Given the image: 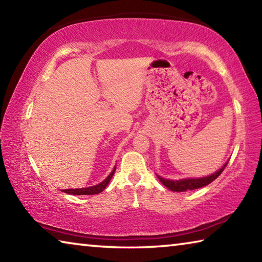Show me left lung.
I'll return each mask as SVG.
<instances>
[{"label": "left lung", "instance_id": "1", "mask_svg": "<svg viewBox=\"0 0 262 262\" xmlns=\"http://www.w3.org/2000/svg\"><path fill=\"white\" fill-rule=\"evenodd\" d=\"M228 165V162L224 164L223 167L220 168L219 171L215 172V173H212L211 176H208L205 177V178H199V179H183V180H167V179H164L161 178V177H158V179L161 180V183L166 186L168 189L173 190V192H185V190H192V189H198V188H201L203 186H207L209 185L211 181H214L217 177H219L223 170L225 168V166Z\"/></svg>", "mask_w": 262, "mask_h": 262}]
</instances>
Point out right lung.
<instances>
[{
  "label": "right lung",
  "mask_w": 262,
  "mask_h": 262,
  "mask_svg": "<svg viewBox=\"0 0 262 262\" xmlns=\"http://www.w3.org/2000/svg\"><path fill=\"white\" fill-rule=\"evenodd\" d=\"M115 172V167L114 170L111 172V174L106 178L104 181H101L100 184L92 186V187H88V188H76V189H63L62 192L67 193V194H72V195H95V194H99L100 192L106 188V186L108 185L110 180L112 179V177Z\"/></svg>",
  "instance_id": "right-lung-1"
}]
</instances>
